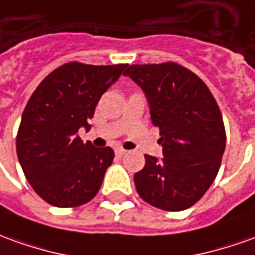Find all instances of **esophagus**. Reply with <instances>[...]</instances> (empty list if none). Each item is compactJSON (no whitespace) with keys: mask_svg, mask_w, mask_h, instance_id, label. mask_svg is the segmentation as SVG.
I'll return each instance as SVG.
<instances>
[{"mask_svg":"<svg viewBox=\"0 0 255 255\" xmlns=\"http://www.w3.org/2000/svg\"><path fill=\"white\" fill-rule=\"evenodd\" d=\"M127 150L126 149H123V147H116V154L117 156H123V154H126Z\"/></svg>","mask_w":255,"mask_h":255,"instance_id":"obj_1","label":"esophagus"}]
</instances>
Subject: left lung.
Instances as JSON below:
<instances>
[{
  "instance_id": "1",
  "label": "left lung",
  "mask_w": 255,
  "mask_h": 255,
  "mask_svg": "<svg viewBox=\"0 0 255 255\" xmlns=\"http://www.w3.org/2000/svg\"><path fill=\"white\" fill-rule=\"evenodd\" d=\"M124 76L145 92L164 154H145V167L133 175L136 192L165 211L189 208L220 170L227 143L220 108L207 85L178 63L131 65Z\"/></svg>"
}]
</instances>
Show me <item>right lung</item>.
Wrapping results in <instances>:
<instances>
[{
  "label": "right lung",
  "mask_w": 255,
  "mask_h": 255,
  "mask_svg": "<svg viewBox=\"0 0 255 255\" xmlns=\"http://www.w3.org/2000/svg\"><path fill=\"white\" fill-rule=\"evenodd\" d=\"M127 65L92 66L70 62L41 81L28 99L16 136L22 170L35 193L55 207H77L94 199L113 149L84 143L99 99Z\"/></svg>",
  "instance_id": "right-lung-1"
}]
</instances>
